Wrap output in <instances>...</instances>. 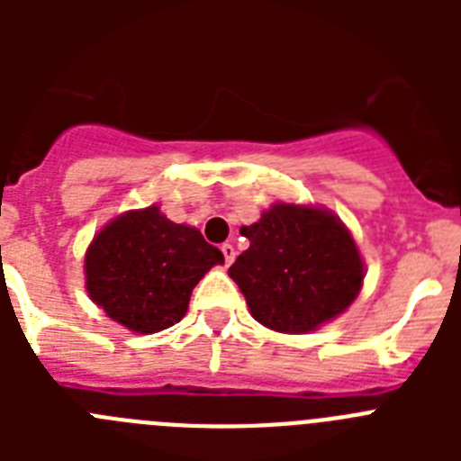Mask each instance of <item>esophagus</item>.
<instances>
[{
  "mask_svg": "<svg viewBox=\"0 0 461 461\" xmlns=\"http://www.w3.org/2000/svg\"><path fill=\"white\" fill-rule=\"evenodd\" d=\"M221 254H223V260H226V266H230L235 260V247L233 244H221Z\"/></svg>",
  "mask_w": 461,
  "mask_h": 461,
  "instance_id": "34e87169",
  "label": "esophagus"
}]
</instances>
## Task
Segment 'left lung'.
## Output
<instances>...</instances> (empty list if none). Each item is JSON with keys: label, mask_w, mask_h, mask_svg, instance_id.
<instances>
[{"label": "left lung", "mask_w": 461, "mask_h": 461, "mask_svg": "<svg viewBox=\"0 0 461 461\" xmlns=\"http://www.w3.org/2000/svg\"><path fill=\"white\" fill-rule=\"evenodd\" d=\"M240 233L249 249L228 275L260 325L303 335L351 307L365 263L351 230L330 210L275 203Z\"/></svg>", "instance_id": "8db88e82"}]
</instances>
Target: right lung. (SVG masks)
<instances>
[{"mask_svg":"<svg viewBox=\"0 0 461 461\" xmlns=\"http://www.w3.org/2000/svg\"><path fill=\"white\" fill-rule=\"evenodd\" d=\"M223 254L198 228L158 205L129 210L101 228L85 254V286L105 316L138 335L180 323L191 291Z\"/></svg>","mask_w":461,"mask_h":461,"instance_id":"1","label":"right lung"}]
</instances>
